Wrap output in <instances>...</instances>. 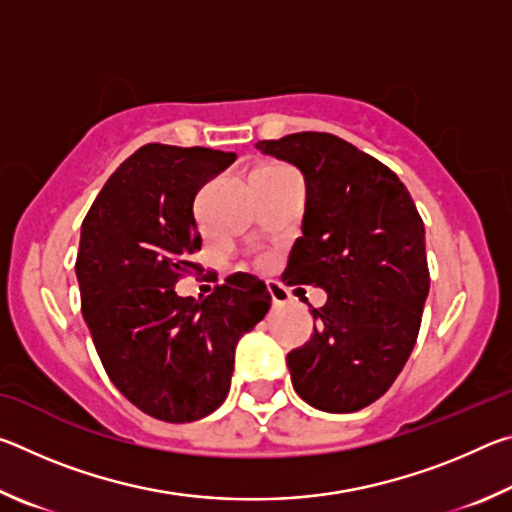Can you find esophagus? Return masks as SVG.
Segmentation results:
<instances>
[{"mask_svg": "<svg viewBox=\"0 0 512 512\" xmlns=\"http://www.w3.org/2000/svg\"><path fill=\"white\" fill-rule=\"evenodd\" d=\"M266 287H268V293H271V298H273L275 305H287V302H289V291L284 289L280 282L268 280Z\"/></svg>", "mask_w": 512, "mask_h": 512, "instance_id": "obj_1", "label": "esophagus"}]
</instances>
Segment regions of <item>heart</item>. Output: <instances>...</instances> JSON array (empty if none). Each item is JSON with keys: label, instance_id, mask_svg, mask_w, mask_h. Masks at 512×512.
Returning a JSON list of instances; mask_svg holds the SVG:
<instances>
[{"label": "heart", "instance_id": "heart-1", "mask_svg": "<svg viewBox=\"0 0 512 512\" xmlns=\"http://www.w3.org/2000/svg\"><path fill=\"white\" fill-rule=\"evenodd\" d=\"M262 169H277V167H275V164H271V167H262Z\"/></svg>", "mask_w": 512, "mask_h": 512}]
</instances>
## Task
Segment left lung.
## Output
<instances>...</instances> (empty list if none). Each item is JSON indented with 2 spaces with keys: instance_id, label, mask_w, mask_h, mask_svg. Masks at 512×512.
Masks as SVG:
<instances>
[{
  "instance_id": "obj_1",
  "label": "left lung",
  "mask_w": 512,
  "mask_h": 512,
  "mask_svg": "<svg viewBox=\"0 0 512 512\" xmlns=\"http://www.w3.org/2000/svg\"><path fill=\"white\" fill-rule=\"evenodd\" d=\"M255 146L305 176L302 237L284 282L327 293L323 307L309 305L311 339L287 354L291 384L318 411H359L393 386L418 339L424 223L402 180L341 137L293 133Z\"/></svg>"
}]
</instances>
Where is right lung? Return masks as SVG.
Masks as SVG:
<instances>
[{"label": "right lung", "instance_id": "obj_1", "mask_svg": "<svg viewBox=\"0 0 512 512\" xmlns=\"http://www.w3.org/2000/svg\"><path fill=\"white\" fill-rule=\"evenodd\" d=\"M235 153L146 144L103 185L81 225L76 280L94 348L117 391L164 422H192L230 391L235 348L268 309L255 275L235 273L205 300L176 293L201 271L194 198Z\"/></svg>", "mask_w": 512, "mask_h": 512}]
</instances>
